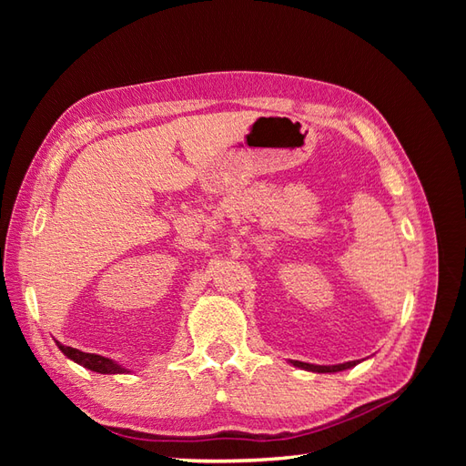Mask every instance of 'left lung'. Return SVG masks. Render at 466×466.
Returning <instances> with one entry per match:
<instances>
[{
  "mask_svg": "<svg viewBox=\"0 0 466 466\" xmlns=\"http://www.w3.org/2000/svg\"><path fill=\"white\" fill-rule=\"evenodd\" d=\"M295 368H301L305 371H313V373H336V371H344L354 368L360 361H346V363H338V365H315V363H303V361H291Z\"/></svg>",
  "mask_w": 466,
  "mask_h": 466,
  "instance_id": "8db88e82",
  "label": "left lung"
}]
</instances>
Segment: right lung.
<instances>
[{
    "label": "right lung",
    "instance_id": "obj_1",
    "mask_svg": "<svg viewBox=\"0 0 466 466\" xmlns=\"http://www.w3.org/2000/svg\"><path fill=\"white\" fill-rule=\"evenodd\" d=\"M58 348L64 351V356H67L69 360H74L76 363L83 365V368H87L91 371H96V373H103V375H116V373H130L126 368H122V365H118L116 361H112L108 358H103V356H96V354H87V351H81V350H76V348H69V346H64L60 342Z\"/></svg>",
    "mask_w": 466,
    "mask_h": 466
}]
</instances>
